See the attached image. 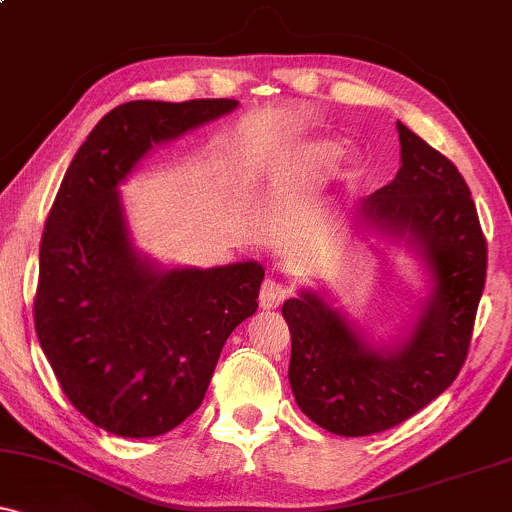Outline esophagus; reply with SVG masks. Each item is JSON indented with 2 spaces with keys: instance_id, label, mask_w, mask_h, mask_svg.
Returning <instances> with one entry per match:
<instances>
[{
  "instance_id": "1",
  "label": "esophagus",
  "mask_w": 512,
  "mask_h": 512,
  "mask_svg": "<svg viewBox=\"0 0 512 512\" xmlns=\"http://www.w3.org/2000/svg\"><path fill=\"white\" fill-rule=\"evenodd\" d=\"M286 286L281 284L279 279H274V276H269V279H264L262 284V291H260V305L264 310H274L279 308L281 303H284L286 298Z\"/></svg>"
}]
</instances>
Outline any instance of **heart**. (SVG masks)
Wrapping results in <instances>:
<instances>
[{
	"mask_svg": "<svg viewBox=\"0 0 512 512\" xmlns=\"http://www.w3.org/2000/svg\"><path fill=\"white\" fill-rule=\"evenodd\" d=\"M308 154L310 158H315V161L327 163V161H334V158L342 154V146L334 142H313L308 144Z\"/></svg>",
	"mask_w": 512,
	"mask_h": 512,
	"instance_id": "heart-1",
	"label": "heart"
}]
</instances>
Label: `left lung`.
Returning <instances> with one entry per match:
<instances>
[{"label": "left lung", "mask_w": 512, "mask_h": 512, "mask_svg": "<svg viewBox=\"0 0 512 512\" xmlns=\"http://www.w3.org/2000/svg\"><path fill=\"white\" fill-rule=\"evenodd\" d=\"M397 132L402 166L358 202L356 226L402 240L424 264L428 293L407 337L370 344L322 291L303 289L281 308L296 404L337 436L387 431L448 390L467 358L486 281V240L460 170L402 122Z\"/></svg>", "instance_id": "left-lung-1"}]
</instances>
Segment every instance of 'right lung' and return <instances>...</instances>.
<instances>
[{"label": "right lung", "mask_w": 512, "mask_h": 512, "mask_svg": "<svg viewBox=\"0 0 512 512\" xmlns=\"http://www.w3.org/2000/svg\"><path fill=\"white\" fill-rule=\"evenodd\" d=\"M236 108L231 98L117 105L76 151L45 221L38 342L69 402L115 436L180 426L228 334L257 310L260 262L161 267L134 248L117 190L154 146Z\"/></svg>", "instance_id": "1"}]
</instances>
